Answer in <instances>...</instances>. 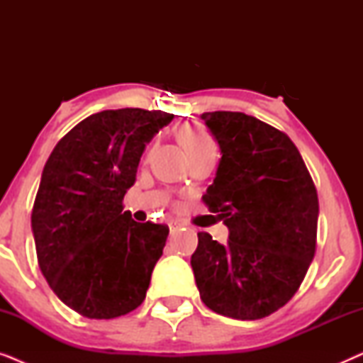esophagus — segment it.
I'll list each match as a JSON object with an SVG mask.
<instances>
[{"mask_svg":"<svg viewBox=\"0 0 363 363\" xmlns=\"http://www.w3.org/2000/svg\"><path fill=\"white\" fill-rule=\"evenodd\" d=\"M168 228H170V233H175L178 228H180V223H177V221H170L168 223Z\"/></svg>","mask_w":363,"mask_h":363,"instance_id":"esophagus-1","label":"esophagus"}]
</instances>
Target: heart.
Listing matches in <instances>:
<instances>
[{"label": "heart", "mask_w": 363, "mask_h": 363, "mask_svg": "<svg viewBox=\"0 0 363 363\" xmlns=\"http://www.w3.org/2000/svg\"><path fill=\"white\" fill-rule=\"evenodd\" d=\"M183 148H185L188 157L193 158L206 152H216V142L211 133L201 125H185L178 132Z\"/></svg>", "instance_id": "heart-1"}]
</instances>
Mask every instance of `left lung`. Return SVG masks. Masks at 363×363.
<instances>
[{"label": "left lung", "instance_id": "obj_1", "mask_svg": "<svg viewBox=\"0 0 363 363\" xmlns=\"http://www.w3.org/2000/svg\"><path fill=\"white\" fill-rule=\"evenodd\" d=\"M221 152L203 201L230 230L226 245L198 233L191 267L216 314L256 320L289 302L315 252L319 200L284 132L242 112L201 113Z\"/></svg>", "mask_w": 363, "mask_h": 363}]
</instances>
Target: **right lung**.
I'll use <instances>...</instances> for the list:
<instances>
[{
  "instance_id": "add662e5",
  "label": "right lung",
  "mask_w": 363,
  "mask_h": 363,
  "mask_svg": "<svg viewBox=\"0 0 363 363\" xmlns=\"http://www.w3.org/2000/svg\"><path fill=\"white\" fill-rule=\"evenodd\" d=\"M173 113L117 108L92 113L54 147L34 200L31 228L43 276L89 319H113L145 299L168 226L137 223L122 200L147 143Z\"/></svg>"
}]
</instances>
